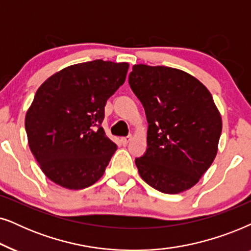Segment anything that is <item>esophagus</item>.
<instances>
[{
  "label": "esophagus",
  "mask_w": 251,
  "mask_h": 251,
  "mask_svg": "<svg viewBox=\"0 0 251 251\" xmlns=\"http://www.w3.org/2000/svg\"><path fill=\"white\" fill-rule=\"evenodd\" d=\"M132 140V135L125 136V138H122V143L123 145H127V143Z\"/></svg>",
  "instance_id": "esophagus-1"
}]
</instances>
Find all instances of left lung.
<instances>
[{"instance_id": "obj_1", "label": "left lung", "mask_w": 251, "mask_h": 251, "mask_svg": "<svg viewBox=\"0 0 251 251\" xmlns=\"http://www.w3.org/2000/svg\"><path fill=\"white\" fill-rule=\"evenodd\" d=\"M128 82L145 108L148 149L135 158L145 181L159 192L192 188L212 164L222 117L201 81L168 66H133Z\"/></svg>"}]
</instances>
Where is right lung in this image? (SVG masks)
Returning a JSON list of instances; mask_svg holds the SVG:
<instances>
[{
	"label": "right lung",
	"instance_id": "obj_1",
	"mask_svg": "<svg viewBox=\"0 0 251 251\" xmlns=\"http://www.w3.org/2000/svg\"><path fill=\"white\" fill-rule=\"evenodd\" d=\"M128 66L102 59L80 63L39 87L25 128L29 149L52 182L83 189L103 176L117 150L101 126L104 106L125 82Z\"/></svg>",
	"mask_w": 251,
	"mask_h": 251
}]
</instances>
